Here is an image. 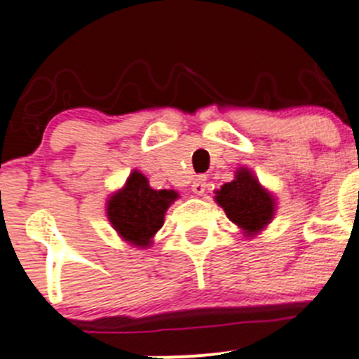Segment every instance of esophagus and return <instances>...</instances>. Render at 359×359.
<instances>
[{
	"instance_id": "34e87169",
	"label": "esophagus",
	"mask_w": 359,
	"mask_h": 359,
	"mask_svg": "<svg viewBox=\"0 0 359 359\" xmlns=\"http://www.w3.org/2000/svg\"><path fill=\"white\" fill-rule=\"evenodd\" d=\"M206 187H208V182H206L205 176H199L196 182L192 183V192L197 194V196H203L206 192Z\"/></svg>"
}]
</instances>
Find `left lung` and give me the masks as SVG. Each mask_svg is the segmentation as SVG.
Segmentation results:
<instances>
[{"label": "left lung", "mask_w": 359, "mask_h": 359, "mask_svg": "<svg viewBox=\"0 0 359 359\" xmlns=\"http://www.w3.org/2000/svg\"><path fill=\"white\" fill-rule=\"evenodd\" d=\"M215 201L245 236L258 235L276 213L274 196L259 185L248 167H240L235 172V180L217 190Z\"/></svg>", "instance_id": "obj_1"}]
</instances>
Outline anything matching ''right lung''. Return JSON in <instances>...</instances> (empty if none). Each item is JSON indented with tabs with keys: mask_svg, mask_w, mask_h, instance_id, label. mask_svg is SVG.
Here are the masks:
<instances>
[{
	"mask_svg": "<svg viewBox=\"0 0 359 359\" xmlns=\"http://www.w3.org/2000/svg\"><path fill=\"white\" fill-rule=\"evenodd\" d=\"M174 190H154L147 177L133 170L126 185L111 194L107 217L119 236L137 248H149L153 236L163 226L167 208L177 199Z\"/></svg>",
	"mask_w": 359,
	"mask_h": 359,
	"instance_id": "right-lung-1",
	"label": "right lung"
}]
</instances>
